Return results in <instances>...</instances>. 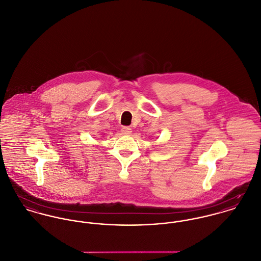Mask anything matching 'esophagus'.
Segmentation results:
<instances>
[{
    "instance_id": "34e87169",
    "label": "esophagus",
    "mask_w": 261,
    "mask_h": 261,
    "mask_svg": "<svg viewBox=\"0 0 261 261\" xmlns=\"http://www.w3.org/2000/svg\"><path fill=\"white\" fill-rule=\"evenodd\" d=\"M121 133H122V135L128 136V135L132 134V128L128 127V126H123V127L121 128Z\"/></svg>"
}]
</instances>
